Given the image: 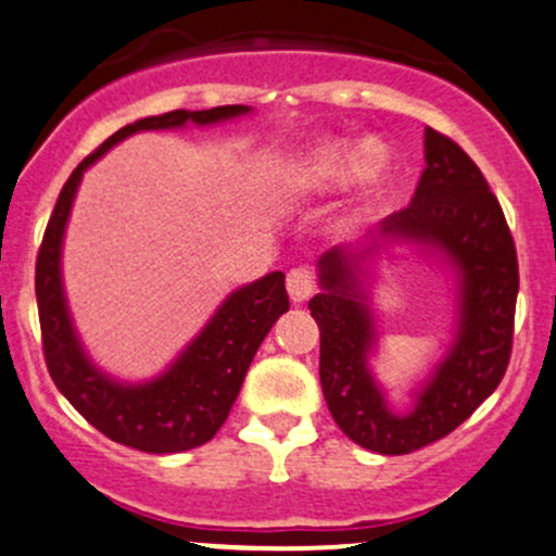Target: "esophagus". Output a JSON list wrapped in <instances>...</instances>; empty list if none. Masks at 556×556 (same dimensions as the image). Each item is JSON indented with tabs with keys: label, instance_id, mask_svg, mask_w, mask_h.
I'll use <instances>...</instances> for the list:
<instances>
[{
	"label": "esophagus",
	"instance_id": "esophagus-1",
	"mask_svg": "<svg viewBox=\"0 0 556 556\" xmlns=\"http://www.w3.org/2000/svg\"><path fill=\"white\" fill-rule=\"evenodd\" d=\"M287 292L292 303H305L316 292V274L308 266H295L287 274Z\"/></svg>",
	"mask_w": 556,
	"mask_h": 556
}]
</instances>
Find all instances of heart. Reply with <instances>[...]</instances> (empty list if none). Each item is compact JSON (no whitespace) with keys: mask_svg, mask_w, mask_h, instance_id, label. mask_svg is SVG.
Here are the masks:
<instances>
[{"mask_svg":"<svg viewBox=\"0 0 556 556\" xmlns=\"http://www.w3.org/2000/svg\"><path fill=\"white\" fill-rule=\"evenodd\" d=\"M381 149L376 143L355 146L350 140H327L292 164L285 175V193L290 198L327 195L353 180L358 172L368 175L381 164Z\"/></svg>","mask_w":556,"mask_h":556,"instance_id":"1","label":"heart"}]
</instances>
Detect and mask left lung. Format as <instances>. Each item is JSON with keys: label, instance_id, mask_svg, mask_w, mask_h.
Returning <instances> with one entry per match:
<instances>
[{"label": "left lung", "instance_id": "left-lung-1", "mask_svg": "<svg viewBox=\"0 0 556 556\" xmlns=\"http://www.w3.org/2000/svg\"><path fill=\"white\" fill-rule=\"evenodd\" d=\"M426 169L410 206L389 214L381 238L437 251L455 266L457 334L446 358L418 392L410 413L389 410L368 355L374 314L361 285V261L374 248H331L318 258L321 292L308 308L321 331L324 400L344 437L379 455H407L444 439L500 387L513 353L518 253L500 201L460 146L426 127Z\"/></svg>", "mask_w": 556, "mask_h": 556}]
</instances>
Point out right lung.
Listing matches in <instances>:
<instances>
[{
	"label": "right lung",
	"instance_id": "1",
	"mask_svg": "<svg viewBox=\"0 0 556 556\" xmlns=\"http://www.w3.org/2000/svg\"><path fill=\"white\" fill-rule=\"evenodd\" d=\"M248 112L251 110L242 104L201 112L175 110L125 125L93 154L83 159L56 198L36 258V303L43 358L49 376L70 400V405L112 442L154 455H169L214 439L229 416V407L238 400L253 355L274 321L290 308V300L285 290V274L271 271L235 290L201 334L182 350L180 358L156 379L146 384H123L101 374L88 361L75 334L65 290H62V238L83 172L132 132L169 130L185 123L214 125Z\"/></svg>",
	"mask_w": 556,
	"mask_h": 556
}]
</instances>
